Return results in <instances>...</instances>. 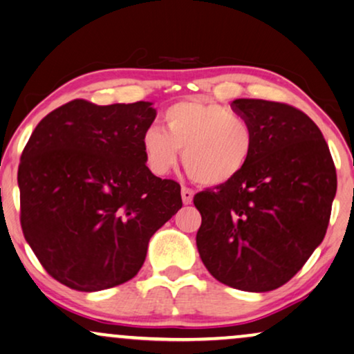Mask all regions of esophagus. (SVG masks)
Listing matches in <instances>:
<instances>
[{
    "label": "esophagus",
    "mask_w": 354,
    "mask_h": 354,
    "mask_svg": "<svg viewBox=\"0 0 354 354\" xmlns=\"http://www.w3.org/2000/svg\"><path fill=\"white\" fill-rule=\"evenodd\" d=\"M181 197H183V202H185V204H191L192 197H194V191L189 189V187L183 186L181 187Z\"/></svg>",
    "instance_id": "obj_1"
}]
</instances>
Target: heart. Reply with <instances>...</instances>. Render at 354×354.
I'll return each mask as SVG.
<instances>
[{"label": "heart", "instance_id": "heart-1", "mask_svg": "<svg viewBox=\"0 0 354 354\" xmlns=\"http://www.w3.org/2000/svg\"><path fill=\"white\" fill-rule=\"evenodd\" d=\"M163 131L149 128L142 153L155 174H167L183 152V165L192 181L221 186L246 168L256 147L248 118L218 103L178 102L162 116Z\"/></svg>", "mask_w": 354, "mask_h": 354}]
</instances>
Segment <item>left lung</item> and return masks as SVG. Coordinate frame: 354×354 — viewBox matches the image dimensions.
Instances as JSON below:
<instances>
[{
    "label": "left lung",
    "mask_w": 354,
    "mask_h": 354,
    "mask_svg": "<svg viewBox=\"0 0 354 354\" xmlns=\"http://www.w3.org/2000/svg\"><path fill=\"white\" fill-rule=\"evenodd\" d=\"M256 147L233 181L194 196L202 215L196 243L212 275L263 293L293 279L322 243L337 171L317 124L286 103L236 98Z\"/></svg>",
    "instance_id": "obj_1"
}]
</instances>
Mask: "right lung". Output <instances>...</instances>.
Instances as JSON below:
<instances>
[{
    "label": "right lung",
    "mask_w": 354,
    "mask_h": 354,
    "mask_svg": "<svg viewBox=\"0 0 354 354\" xmlns=\"http://www.w3.org/2000/svg\"><path fill=\"white\" fill-rule=\"evenodd\" d=\"M150 102L73 100L41 120L21 155L26 241L69 288L100 291L138 275L150 238L183 207L181 186L150 171Z\"/></svg>",
    "instance_id": "obj_1"
}]
</instances>
